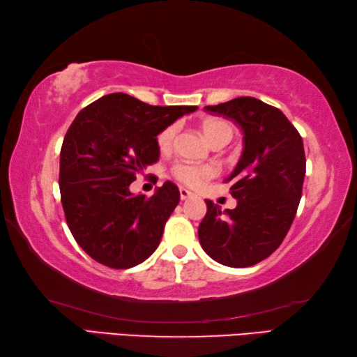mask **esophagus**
<instances>
[{"instance_id": "esophagus-1", "label": "esophagus", "mask_w": 357, "mask_h": 357, "mask_svg": "<svg viewBox=\"0 0 357 357\" xmlns=\"http://www.w3.org/2000/svg\"><path fill=\"white\" fill-rule=\"evenodd\" d=\"M179 195H181V200H187V198L193 197V193L187 189H179Z\"/></svg>"}]
</instances>
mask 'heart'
Wrapping results in <instances>:
<instances>
[{
    "label": "heart",
    "instance_id": "obj_1",
    "mask_svg": "<svg viewBox=\"0 0 357 357\" xmlns=\"http://www.w3.org/2000/svg\"><path fill=\"white\" fill-rule=\"evenodd\" d=\"M202 130L206 140L211 144L215 143H228L233 137V128L231 124L227 123L223 119H206L202 124ZM178 134V126L170 124L167 126L165 129H162L157 135V146L162 151V153H168L173 148L174 138ZM173 176L176 178L179 183L189 187H198L202 185L204 181L214 178L217 174V170L211 165H192V164H184V162H179V164L172 168Z\"/></svg>",
    "mask_w": 357,
    "mask_h": 357
}]
</instances>
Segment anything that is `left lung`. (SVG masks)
Instances as JSON below:
<instances>
[{
  "label": "left lung",
  "mask_w": 357,
  "mask_h": 357,
  "mask_svg": "<svg viewBox=\"0 0 357 357\" xmlns=\"http://www.w3.org/2000/svg\"><path fill=\"white\" fill-rule=\"evenodd\" d=\"M204 110L233 119L244 134V149L225 179L236 208L222 211L206 200L198 239L217 263L247 268L275 252L291 227L305 176L304 143L279 108L255 98H236Z\"/></svg>",
  "instance_id": "8db88e82"
}]
</instances>
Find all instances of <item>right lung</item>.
<instances>
[{"label": "right lung", "instance_id": "obj_1", "mask_svg": "<svg viewBox=\"0 0 357 357\" xmlns=\"http://www.w3.org/2000/svg\"><path fill=\"white\" fill-rule=\"evenodd\" d=\"M197 108L149 105L113 93L75 116L61 146L59 192L72 236L98 263L129 269L159 247L179 189L167 181L146 198L129 185L159 160V132Z\"/></svg>", "mask_w": 357, "mask_h": 357}]
</instances>
